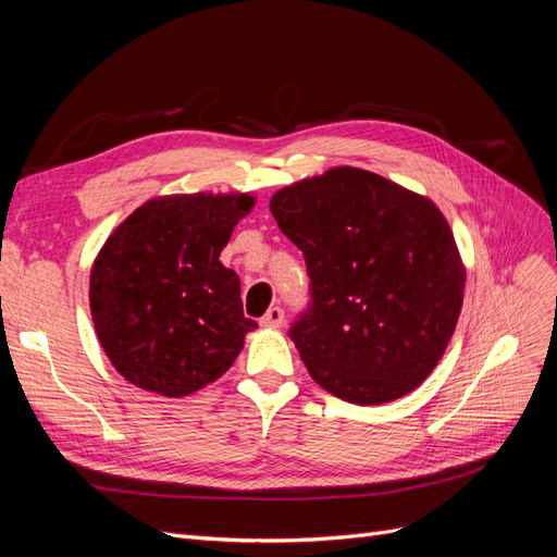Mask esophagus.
Returning a JSON list of instances; mask_svg holds the SVG:
<instances>
[{"label": "esophagus", "mask_w": 557, "mask_h": 557, "mask_svg": "<svg viewBox=\"0 0 557 557\" xmlns=\"http://www.w3.org/2000/svg\"><path fill=\"white\" fill-rule=\"evenodd\" d=\"M283 318H285L283 309H281V307H272V309H269V311L262 315L260 323H262L264 327H281V325H283Z\"/></svg>", "instance_id": "obj_1"}]
</instances>
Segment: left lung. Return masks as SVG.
<instances>
[{
  "label": "left lung",
  "instance_id": "obj_1",
  "mask_svg": "<svg viewBox=\"0 0 557 557\" xmlns=\"http://www.w3.org/2000/svg\"><path fill=\"white\" fill-rule=\"evenodd\" d=\"M269 209L307 260L311 307L290 339L311 379L350 404L416 391L462 309L465 264L444 213L358 166L297 181Z\"/></svg>",
  "mask_w": 557,
  "mask_h": 557
}]
</instances>
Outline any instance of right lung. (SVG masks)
<instances>
[{
	"label": "right lung",
	"instance_id": "1",
	"mask_svg": "<svg viewBox=\"0 0 557 557\" xmlns=\"http://www.w3.org/2000/svg\"><path fill=\"white\" fill-rule=\"evenodd\" d=\"M256 205L246 193L148 199L113 230L90 272L97 339L125 381L164 397L221 379L258 323L221 262Z\"/></svg>",
	"mask_w": 557,
	"mask_h": 557
}]
</instances>
